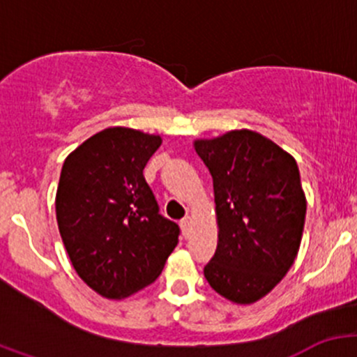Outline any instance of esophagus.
Here are the masks:
<instances>
[{
	"mask_svg": "<svg viewBox=\"0 0 357 357\" xmlns=\"http://www.w3.org/2000/svg\"><path fill=\"white\" fill-rule=\"evenodd\" d=\"M179 225H181V229H183V235H185V238H188L190 233H192V225H193L192 218H190V215H185V218L181 219V222H179Z\"/></svg>",
	"mask_w": 357,
	"mask_h": 357,
	"instance_id": "1",
	"label": "esophagus"
}]
</instances>
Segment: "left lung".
I'll return each mask as SVG.
<instances>
[{
    "instance_id": "1",
    "label": "left lung",
    "mask_w": 357,
    "mask_h": 357,
    "mask_svg": "<svg viewBox=\"0 0 357 357\" xmlns=\"http://www.w3.org/2000/svg\"><path fill=\"white\" fill-rule=\"evenodd\" d=\"M214 183L218 248L204 268L208 285L236 304L269 294L301 247L305 195L295 158L248 129L197 139Z\"/></svg>"
}]
</instances>
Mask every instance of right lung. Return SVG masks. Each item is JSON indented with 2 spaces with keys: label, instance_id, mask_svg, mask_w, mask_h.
Here are the masks:
<instances>
[{
  "label": "right lung",
  "instance_id": "right-lung-1",
  "mask_svg": "<svg viewBox=\"0 0 357 357\" xmlns=\"http://www.w3.org/2000/svg\"><path fill=\"white\" fill-rule=\"evenodd\" d=\"M162 138L109 128L63 162L56 222L75 273L107 298L153 283L178 245L179 226L158 214L143 169Z\"/></svg>",
  "mask_w": 357,
  "mask_h": 357
}]
</instances>
